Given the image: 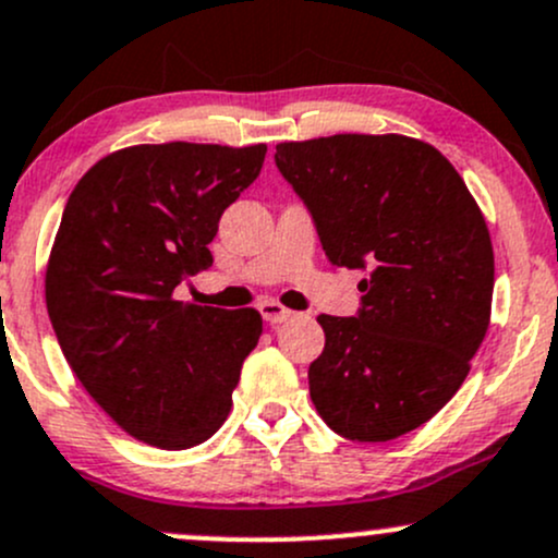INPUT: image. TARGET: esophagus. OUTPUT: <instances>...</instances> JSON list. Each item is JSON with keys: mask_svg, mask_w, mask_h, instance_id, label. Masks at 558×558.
<instances>
[{"mask_svg": "<svg viewBox=\"0 0 558 558\" xmlns=\"http://www.w3.org/2000/svg\"><path fill=\"white\" fill-rule=\"evenodd\" d=\"M259 313H262V318L267 320L269 326H278V324H283V320H289L291 315V310H286L283 304H278V302H262L259 304Z\"/></svg>", "mask_w": 558, "mask_h": 558, "instance_id": "esophagus-1", "label": "esophagus"}]
</instances>
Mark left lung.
I'll return each mask as SVG.
<instances>
[{
	"label": "left lung",
	"instance_id": "8db88e82",
	"mask_svg": "<svg viewBox=\"0 0 558 558\" xmlns=\"http://www.w3.org/2000/svg\"><path fill=\"white\" fill-rule=\"evenodd\" d=\"M328 262L363 269L355 318L320 315L310 396L350 441H390L441 412L489 328L495 254L454 166L425 141L339 133L275 146Z\"/></svg>",
	"mask_w": 558,
	"mask_h": 558
}]
</instances>
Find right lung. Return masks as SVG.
Wrapping results in <instances>:
<instances>
[{
    "label": "right lung",
    "mask_w": 558,
    "mask_h": 558,
    "mask_svg": "<svg viewBox=\"0 0 558 558\" xmlns=\"http://www.w3.org/2000/svg\"><path fill=\"white\" fill-rule=\"evenodd\" d=\"M264 155V144L128 146L82 175L63 208L45 275L52 331L93 401L149 447L214 436L262 337L254 307H201L173 291L214 264L221 214Z\"/></svg>",
    "instance_id": "right-lung-1"
}]
</instances>
